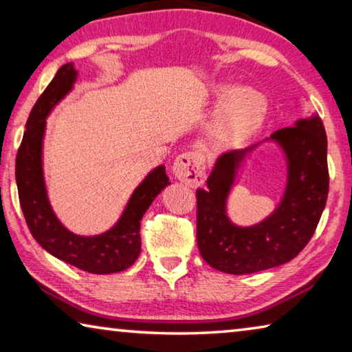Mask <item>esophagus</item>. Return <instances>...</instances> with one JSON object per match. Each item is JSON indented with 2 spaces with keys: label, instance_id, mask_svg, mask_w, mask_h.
<instances>
[{
  "label": "esophagus",
  "instance_id": "esophagus-1",
  "mask_svg": "<svg viewBox=\"0 0 352 352\" xmlns=\"http://www.w3.org/2000/svg\"><path fill=\"white\" fill-rule=\"evenodd\" d=\"M174 175L190 188L200 186L205 182V158L200 152H184L178 155L172 166Z\"/></svg>",
  "mask_w": 352,
  "mask_h": 352
}]
</instances>
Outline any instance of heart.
I'll use <instances>...</instances> for the list:
<instances>
[{
	"mask_svg": "<svg viewBox=\"0 0 352 352\" xmlns=\"http://www.w3.org/2000/svg\"><path fill=\"white\" fill-rule=\"evenodd\" d=\"M214 102H222L214 115L210 138L219 148L241 146L262 127L269 102L256 88L220 85L212 90Z\"/></svg>",
	"mask_w": 352,
	"mask_h": 352,
	"instance_id": "b5f03b06",
	"label": "heart"
}]
</instances>
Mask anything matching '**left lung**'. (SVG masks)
Returning a JSON list of instances; mask_svg holds the SVG:
<instances>
[{"mask_svg":"<svg viewBox=\"0 0 352 352\" xmlns=\"http://www.w3.org/2000/svg\"><path fill=\"white\" fill-rule=\"evenodd\" d=\"M283 146L289 178L281 205L269 219L242 228L226 217L225 204L245 152H226L197 192V245L212 269L247 275L295 258L317 230L329 192L327 138L320 118L300 119L272 135Z\"/></svg>","mask_w":352,"mask_h":352,"instance_id":"obj_1","label":"left lung"}]
</instances>
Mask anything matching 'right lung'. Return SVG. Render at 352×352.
<instances>
[{"label":"right lung","mask_w":352,"mask_h":352,"mask_svg":"<svg viewBox=\"0 0 352 352\" xmlns=\"http://www.w3.org/2000/svg\"><path fill=\"white\" fill-rule=\"evenodd\" d=\"M74 80L73 63L63 65L32 107L16 152V188L29 231L47 253L83 272L107 275L129 269L140 256L141 219L153 199L169 184V177L166 175L164 166L153 169L135 189L119 222L104 234L77 236L58 222L46 197L41 169V141L46 116L71 90Z\"/></svg>","instance_id":"right-lung-1"}]
</instances>
